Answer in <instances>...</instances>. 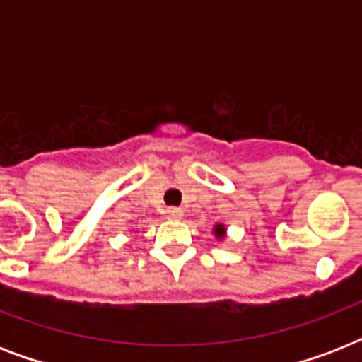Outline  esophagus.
Returning <instances> with one entry per match:
<instances>
[{
    "instance_id": "obj_1",
    "label": "esophagus",
    "mask_w": 362,
    "mask_h": 362,
    "mask_svg": "<svg viewBox=\"0 0 362 362\" xmlns=\"http://www.w3.org/2000/svg\"><path fill=\"white\" fill-rule=\"evenodd\" d=\"M182 214H184L182 209H176V206H170V209L167 210V216H169L170 220H180Z\"/></svg>"
}]
</instances>
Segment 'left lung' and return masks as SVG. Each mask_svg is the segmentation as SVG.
Returning a JSON list of instances; mask_svg holds the SVG:
<instances>
[{"instance_id":"8db88e82","label":"left lung","mask_w":362,"mask_h":362,"mask_svg":"<svg viewBox=\"0 0 362 362\" xmlns=\"http://www.w3.org/2000/svg\"><path fill=\"white\" fill-rule=\"evenodd\" d=\"M214 235H216V237H218V238H223V237H226V227H223V226H216V227H214Z\"/></svg>"}]
</instances>
